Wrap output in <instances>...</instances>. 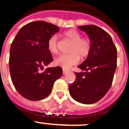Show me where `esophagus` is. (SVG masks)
<instances>
[{
  "instance_id": "1",
  "label": "esophagus",
  "mask_w": 129,
  "mask_h": 129,
  "mask_svg": "<svg viewBox=\"0 0 129 129\" xmlns=\"http://www.w3.org/2000/svg\"><path fill=\"white\" fill-rule=\"evenodd\" d=\"M66 72H67V70L63 69V74H66Z\"/></svg>"
}]
</instances>
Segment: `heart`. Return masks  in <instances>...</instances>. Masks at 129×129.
Masks as SVG:
<instances>
[{
  "instance_id": "b5f03b06",
  "label": "heart",
  "mask_w": 129,
  "mask_h": 129,
  "mask_svg": "<svg viewBox=\"0 0 129 129\" xmlns=\"http://www.w3.org/2000/svg\"><path fill=\"white\" fill-rule=\"evenodd\" d=\"M62 36L65 39L72 42L67 55H61L54 60L55 64L63 69H69L77 64L81 58L88 56L91 50V42L88 38H82L79 32L74 29H69L63 32ZM48 49L51 53H58V39L53 35L48 41Z\"/></svg>"
}]
</instances>
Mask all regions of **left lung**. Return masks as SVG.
<instances>
[{
  "instance_id": "8db88e82",
  "label": "left lung",
  "mask_w": 129,
  "mask_h": 129,
  "mask_svg": "<svg viewBox=\"0 0 129 129\" xmlns=\"http://www.w3.org/2000/svg\"><path fill=\"white\" fill-rule=\"evenodd\" d=\"M78 28L86 32L91 42V50L86 60L78 66L84 72H75L76 78L69 85L71 96L83 104L100 100L112 86L117 63V48L112 37L95 25Z\"/></svg>"
}]
</instances>
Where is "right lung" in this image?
I'll list each match as a JSON object with an SVG mask.
<instances>
[{
    "mask_svg": "<svg viewBox=\"0 0 129 129\" xmlns=\"http://www.w3.org/2000/svg\"><path fill=\"white\" fill-rule=\"evenodd\" d=\"M58 31L56 25L45 21L31 22L21 27L11 44L9 62L11 80L17 92L29 100L47 98L55 81L62 75L60 67L40 71L53 60L48 41Z\"/></svg>",
    "mask_w": 129,
    "mask_h": 129,
    "instance_id": "right-lung-1",
    "label": "right lung"
}]
</instances>
